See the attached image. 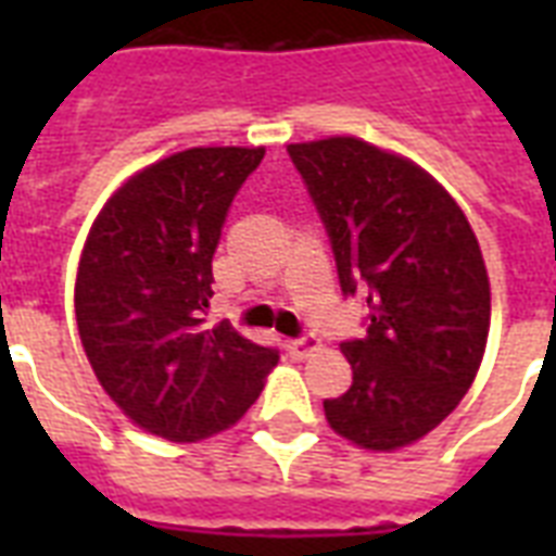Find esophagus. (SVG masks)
Listing matches in <instances>:
<instances>
[{
  "instance_id": "esophagus-1",
  "label": "esophagus",
  "mask_w": 556,
  "mask_h": 556,
  "mask_svg": "<svg viewBox=\"0 0 556 556\" xmlns=\"http://www.w3.org/2000/svg\"><path fill=\"white\" fill-rule=\"evenodd\" d=\"M286 349H288V355L294 357V361H305V357H312L314 352H320V340L308 334V338L288 340Z\"/></svg>"
}]
</instances>
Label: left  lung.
Listing matches in <instances>:
<instances>
[{
	"mask_svg": "<svg viewBox=\"0 0 556 556\" xmlns=\"http://www.w3.org/2000/svg\"><path fill=\"white\" fill-rule=\"evenodd\" d=\"M329 230L343 294L369 288V329L343 343L352 387L323 401L338 435L392 453L435 430L473 387L491 279L465 210L415 161L355 135L288 143Z\"/></svg>",
	"mask_w": 556,
	"mask_h": 556,
	"instance_id": "left-lung-1",
	"label": "left lung"
}]
</instances>
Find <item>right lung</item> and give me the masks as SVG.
Masks as SVG:
<instances>
[{"label":"right lung","mask_w":556,"mask_h":556,"mask_svg":"<svg viewBox=\"0 0 556 556\" xmlns=\"http://www.w3.org/2000/svg\"><path fill=\"white\" fill-rule=\"evenodd\" d=\"M265 147H192L106 199L77 268L74 314L94 378L141 430L190 444L233 427L279 355L204 326L227 207Z\"/></svg>","instance_id":"obj_1"}]
</instances>
